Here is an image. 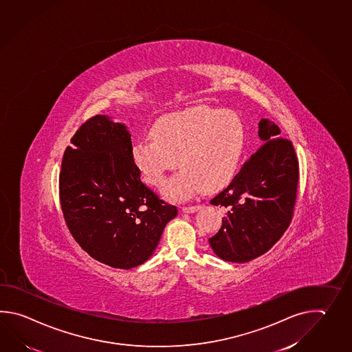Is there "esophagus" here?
<instances>
[{"label": "esophagus", "mask_w": 352, "mask_h": 352, "mask_svg": "<svg viewBox=\"0 0 352 352\" xmlns=\"http://www.w3.org/2000/svg\"><path fill=\"white\" fill-rule=\"evenodd\" d=\"M198 209H201V206H190V207H182V212L183 213H194Z\"/></svg>", "instance_id": "obj_1"}]
</instances>
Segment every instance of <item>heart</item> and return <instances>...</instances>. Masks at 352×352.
Instances as JSON below:
<instances>
[{
    "instance_id": "b5f03b06",
    "label": "heart",
    "mask_w": 352,
    "mask_h": 352,
    "mask_svg": "<svg viewBox=\"0 0 352 352\" xmlns=\"http://www.w3.org/2000/svg\"><path fill=\"white\" fill-rule=\"evenodd\" d=\"M151 137L134 142L131 162L142 178L157 188L179 164L183 170L163 190L169 199L227 186L237 174L247 142L243 120L236 111L208 107L163 116L153 125Z\"/></svg>"
}]
</instances>
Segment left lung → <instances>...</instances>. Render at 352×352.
Returning a JSON list of instances; mask_svg holds the SVG:
<instances>
[{
	"label": "left lung",
	"mask_w": 352,
	"mask_h": 352,
	"mask_svg": "<svg viewBox=\"0 0 352 352\" xmlns=\"http://www.w3.org/2000/svg\"><path fill=\"white\" fill-rule=\"evenodd\" d=\"M280 135L274 122L261 119L258 137L263 145L210 201L226 209L221 230L209 238L219 258L234 263L257 258L272 248L291 223L298 160L292 143Z\"/></svg>",
	"instance_id": "1"
}]
</instances>
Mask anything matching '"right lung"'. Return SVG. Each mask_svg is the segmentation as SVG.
I'll return each mask as SVG.
<instances>
[{
  "label": "right lung",
  "mask_w": 352,
  "mask_h": 352,
  "mask_svg": "<svg viewBox=\"0 0 352 352\" xmlns=\"http://www.w3.org/2000/svg\"><path fill=\"white\" fill-rule=\"evenodd\" d=\"M130 137L125 124L93 116L72 138L58 178L72 237L94 259L122 270L151 258L166 223L178 214L140 180Z\"/></svg>",
  "instance_id": "obj_1"
}]
</instances>
